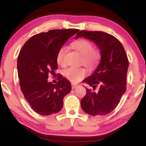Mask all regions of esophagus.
I'll return each instance as SVG.
<instances>
[{
    "mask_svg": "<svg viewBox=\"0 0 146 146\" xmlns=\"http://www.w3.org/2000/svg\"><path fill=\"white\" fill-rule=\"evenodd\" d=\"M71 86H72V89L75 88L77 86V85L75 84H74V83H72L71 84Z\"/></svg>",
    "mask_w": 146,
    "mask_h": 146,
    "instance_id": "esophagus-1",
    "label": "esophagus"
}]
</instances>
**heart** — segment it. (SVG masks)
<instances>
[{"label": "heart", "mask_w": 146, "mask_h": 146, "mask_svg": "<svg viewBox=\"0 0 146 146\" xmlns=\"http://www.w3.org/2000/svg\"><path fill=\"white\" fill-rule=\"evenodd\" d=\"M74 48L82 55V62L88 67L95 66L100 59V52L98 50L94 48L90 41L86 39H80L72 44ZM66 51L65 46H62L58 51L56 62L60 66L64 64V55ZM87 71L84 68L70 67L64 71V75L72 82H78L86 75Z\"/></svg>", "instance_id": "obj_1"}]
</instances>
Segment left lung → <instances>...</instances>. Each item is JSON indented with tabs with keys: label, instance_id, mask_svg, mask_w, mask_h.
<instances>
[{
	"label": "left lung",
	"instance_id": "left-lung-1",
	"mask_svg": "<svg viewBox=\"0 0 146 146\" xmlns=\"http://www.w3.org/2000/svg\"><path fill=\"white\" fill-rule=\"evenodd\" d=\"M83 36L93 41L100 50L101 60L92 74L83 80L95 90L86 88L81 107L91 115H105L114 110L126 90L128 59L124 48L113 36L101 31H82L75 38Z\"/></svg>",
	"mask_w": 146,
	"mask_h": 146
}]
</instances>
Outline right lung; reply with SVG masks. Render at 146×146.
<instances>
[{"label":"right lung","mask_w":146,"mask_h":146,"mask_svg":"<svg viewBox=\"0 0 146 146\" xmlns=\"http://www.w3.org/2000/svg\"><path fill=\"white\" fill-rule=\"evenodd\" d=\"M78 29L51 30L34 35L23 45L17 59L21 90L31 108L42 115L56 113L63 108L64 97L70 92L68 80L59 74L58 82H48L58 69V50Z\"/></svg>","instance_id":"add662e5"}]
</instances>
